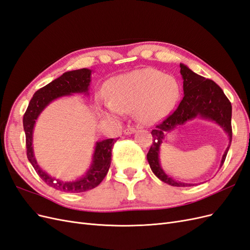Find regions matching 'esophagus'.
Returning <instances> with one entry per match:
<instances>
[{"mask_svg":"<svg viewBox=\"0 0 250 250\" xmlns=\"http://www.w3.org/2000/svg\"><path fill=\"white\" fill-rule=\"evenodd\" d=\"M135 132V128H133V127H127V128H125V130H124V133L125 134H132V133H134Z\"/></svg>","mask_w":250,"mask_h":250,"instance_id":"1","label":"esophagus"}]
</instances>
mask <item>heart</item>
Instances as JSON below:
<instances>
[{
	"label": "heart",
	"instance_id": "b5f03b06",
	"mask_svg": "<svg viewBox=\"0 0 250 250\" xmlns=\"http://www.w3.org/2000/svg\"><path fill=\"white\" fill-rule=\"evenodd\" d=\"M108 93L109 100L103 102L105 113L120 115L134 110L141 123L152 124L173 108L180 88L173 77L147 67L112 78Z\"/></svg>",
	"mask_w": 250,
	"mask_h": 250
}]
</instances>
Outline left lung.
I'll return each mask as SVG.
<instances>
[{"label": "left lung", "instance_id": "left-lung-1", "mask_svg": "<svg viewBox=\"0 0 250 250\" xmlns=\"http://www.w3.org/2000/svg\"><path fill=\"white\" fill-rule=\"evenodd\" d=\"M180 74L184 80V98L178 107L167 119L155 126L151 131L154 139L147 153L150 168L164 183L173 187H191L173 179L163 170L160 163V149L165 139V133L173 130L179 125L195 118L211 121L220 126L229 135V146L222 156L220 168L228 155L231 144V104L223 93L221 87L213 81L194 73L183 63H180Z\"/></svg>", "mask_w": 250, "mask_h": 250}]
</instances>
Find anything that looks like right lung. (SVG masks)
Segmentation results:
<instances>
[{
    "mask_svg": "<svg viewBox=\"0 0 250 250\" xmlns=\"http://www.w3.org/2000/svg\"><path fill=\"white\" fill-rule=\"evenodd\" d=\"M92 70L80 69L63 73L62 76L53 80L49 84L40 88L30 100L28 108L22 118V125L26 134L27 157L33 166L39 176L48 186L58 191L66 193H81L99 186L106 176L111 163V149L116 140L107 139L96 142L92 164L82 177L73 181H63L50 176L37 164L33 150V129L37 118L48 105L60 97L71 96L73 94H88Z\"/></svg>",
    "mask_w": 250,
    "mask_h": 250,
    "instance_id": "obj_1",
    "label": "right lung"
}]
</instances>
